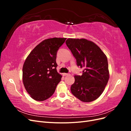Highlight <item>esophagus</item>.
<instances>
[{
  "label": "esophagus",
  "mask_w": 131,
  "mask_h": 131,
  "mask_svg": "<svg viewBox=\"0 0 131 131\" xmlns=\"http://www.w3.org/2000/svg\"><path fill=\"white\" fill-rule=\"evenodd\" d=\"M63 75H64V76H67V75H70V74L69 73H63Z\"/></svg>",
  "instance_id": "obj_1"
}]
</instances>
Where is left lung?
I'll return each mask as SVG.
<instances>
[{
    "mask_svg": "<svg viewBox=\"0 0 131 131\" xmlns=\"http://www.w3.org/2000/svg\"><path fill=\"white\" fill-rule=\"evenodd\" d=\"M66 43L76 59L78 67L84 69L81 75H75L71 92L82 102L96 100L109 80L106 56L96 44L85 39L68 38Z\"/></svg>",
    "mask_w": 131,
    "mask_h": 131,
    "instance_id": "obj_1",
    "label": "left lung"
}]
</instances>
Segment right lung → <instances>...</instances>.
Here are the masks:
<instances>
[{"instance_id": "1", "label": "right lung", "mask_w": 131, "mask_h": 131, "mask_svg": "<svg viewBox=\"0 0 131 131\" xmlns=\"http://www.w3.org/2000/svg\"><path fill=\"white\" fill-rule=\"evenodd\" d=\"M66 38L47 39L31 51L23 67V82L30 97L37 101L50 98L62 75L57 73V51Z\"/></svg>"}]
</instances>
